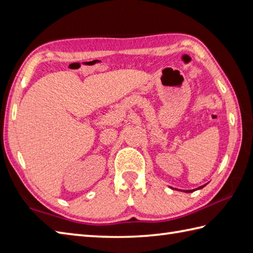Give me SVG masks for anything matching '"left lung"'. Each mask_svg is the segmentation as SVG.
I'll return each mask as SVG.
<instances>
[{
  "instance_id": "obj_1",
  "label": "left lung",
  "mask_w": 253,
  "mask_h": 253,
  "mask_svg": "<svg viewBox=\"0 0 253 253\" xmlns=\"http://www.w3.org/2000/svg\"><path fill=\"white\" fill-rule=\"evenodd\" d=\"M204 186H206V185H204ZM204 186H201V187H199L198 188V189H201V188H203ZM196 189H193V190H185V192H192V191H195Z\"/></svg>"
}]
</instances>
